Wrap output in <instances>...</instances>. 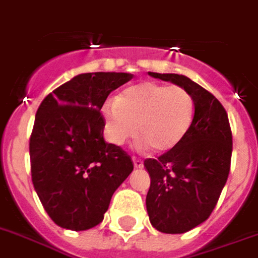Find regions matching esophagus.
Returning a JSON list of instances; mask_svg holds the SVG:
<instances>
[{
	"label": "esophagus",
	"mask_w": 258,
	"mask_h": 258,
	"mask_svg": "<svg viewBox=\"0 0 258 258\" xmlns=\"http://www.w3.org/2000/svg\"><path fill=\"white\" fill-rule=\"evenodd\" d=\"M132 160H133V164H135V167L136 168H141L143 166H144V164H143V160H140V159L133 158Z\"/></svg>",
	"instance_id": "1"
}]
</instances>
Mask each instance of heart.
I'll use <instances>...</instances> for the list:
<instances>
[{"label": "heart", "instance_id": "obj_1", "mask_svg": "<svg viewBox=\"0 0 258 258\" xmlns=\"http://www.w3.org/2000/svg\"><path fill=\"white\" fill-rule=\"evenodd\" d=\"M104 133L111 144L123 145L137 135L144 148L167 154L181 144L195 117V100L183 87L143 81L100 107Z\"/></svg>", "mask_w": 258, "mask_h": 258}]
</instances>
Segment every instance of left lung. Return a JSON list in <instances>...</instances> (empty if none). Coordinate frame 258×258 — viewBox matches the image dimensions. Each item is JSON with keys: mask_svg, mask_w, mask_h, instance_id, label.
<instances>
[{"mask_svg": "<svg viewBox=\"0 0 258 258\" xmlns=\"http://www.w3.org/2000/svg\"><path fill=\"white\" fill-rule=\"evenodd\" d=\"M155 79L183 87L195 100V117L177 148L144 160L151 178L147 212L166 234H182L210 218L230 173L232 136L226 110L214 95L189 77L154 73Z\"/></svg>", "mask_w": 258, "mask_h": 258, "instance_id": "obj_1", "label": "left lung"}]
</instances>
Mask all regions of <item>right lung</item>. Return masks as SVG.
<instances>
[{
  "mask_svg": "<svg viewBox=\"0 0 258 258\" xmlns=\"http://www.w3.org/2000/svg\"><path fill=\"white\" fill-rule=\"evenodd\" d=\"M131 73H81L48 94L30 140L35 191L59 227L84 231L104 218L114 191L133 171L131 156L103 139L100 107Z\"/></svg>",
  "mask_w": 258,
  "mask_h": 258,
  "instance_id": "1",
  "label": "right lung"
}]
</instances>
